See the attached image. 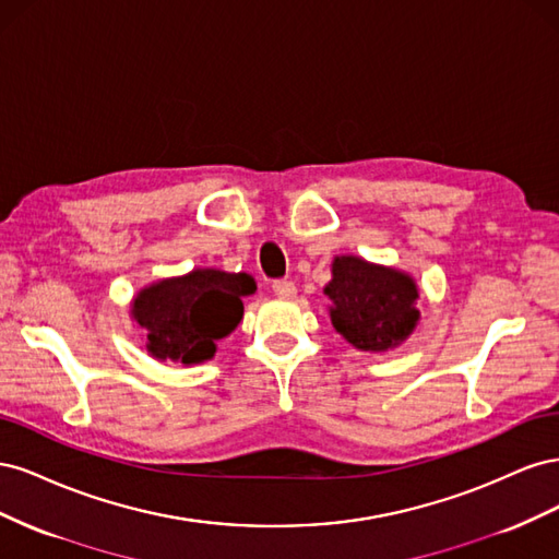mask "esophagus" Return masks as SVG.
Instances as JSON below:
<instances>
[{
  "mask_svg": "<svg viewBox=\"0 0 559 559\" xmlns=\"http://www.w3.org/2000/svg\"><path fill=\"white\" fill-rule=\"evenodd\" d=\"M273 294H275L277 298L289 300V298L296 296V284H294L292 280H275V282H273Z\"/></svg>",
  "mask_w": 559,
  "mask_h": 559,
  "instance_id": "esophagus-1",
  "label": "esophagus"
}]
</instances>
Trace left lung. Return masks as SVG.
I'll list each match as a JSON object with an SVG mask.
<instances>
[{
	"label": "left lung",
	"mask_w": 559,
	"mask_h": 559,
	"mask_svg": "<svg viewBox=\"0 0 559 559\" xmlns=\"http://www.w3.org/2000/svg\"><path fill=\"white\" fill-rule=\"evenodd\" d=\"M333 280L324 294L331 298V324L361 352H386L413 333L419 319L417 284L396 267L368 263L359 257H335Z\"/></svg>",
	"instance_id": "8db88e82"
}]
</instances>
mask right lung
Segmentation results:
<instances>
[{"label": "right lung", "mask_w": 559, "mask_h": 559, "mask_svg": "<svg viewBox=\"0 0 559 559\" xmlns=\"http://www.w3.org/2000/svg\"><path fill=\"white\" fill-rule=\"evenodd\" d=\"M253 292L257 282L247 273L198 267L146 286L132 300V317L146 329L151 357L191 366L214 357L216 343L240 324L242 298Z\"/></svg>", "instance_id": "obj_1"}]
</instances>
